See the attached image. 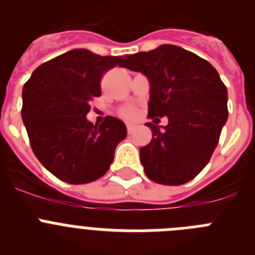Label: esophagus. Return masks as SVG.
<instances>
[{"mask_svg": "<svg viewBox=\"0 0 255 255\" xmlns=\"http://www.w3.org/2000/svg\"><path fill=\"white\" fill-rule=\"evenodd\" d=\"M126 128H128V134H131L135 129V125H132V124H128V126H126Z\"/></svg>", "mask_w": 255, "mask_h": 255, "instance_id": "1", "label": "esophagus"}]
</instances>
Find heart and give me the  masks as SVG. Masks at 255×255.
<instances>
[{"mask_svg": "<svg viewBox=\"0 0 255 255\" xmlns=\"http://www.w3.org/2000/svg\"><path fill=\"white\" fill-rule=\"evenodd\" d=\"M135 114H136V112H135V110H132V108H125L123 111V115L126 117H134Z\"/></svg>", "mask_w": 255, "mask_h": 255, "instance_id": "heart-1", "label": "heart"}]
</instances>
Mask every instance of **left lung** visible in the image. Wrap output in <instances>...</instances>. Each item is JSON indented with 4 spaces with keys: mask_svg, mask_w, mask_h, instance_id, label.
Listing matches in <instances>:
<instances>
[{
    "mask_svg": "<svg viewBox=\"0 0 255 255\" xmlns=\"http://www.w3.org/2000/svg\"><path fill=\"white\" fill-rule=\"evenodd\" d=\"M123 67L149 82L148 123L152 140L140 148L144 172L163 185H182L206 167L229 117L227 89L217 70L199 56L172 44L126 56Z\"/></svg>",
    "mask_w": 255,
    "mask_h": 255,
    "instance_id": "8db88e82",
    "label": "left lung"
}]
</instances>
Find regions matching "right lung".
I'll use <instances>...</instances> for the list:
<instances>
[{
    "mask_svg": "<svg viewBox=\"0 0 255 255\" xmlns=\"http://www.w3.org/2000/svg\"><path fill=\"white\" fill-rule=\"evenodd\" d=\"M116 65L123 58L71 49L37 67L24 84L21 117L31 149L62 181L76 185L102 177L126 138L120 119L107 116L101 125L87 119L89 102L101 96V76Z\"/></svg>",
    "mask_w": 255,
    "mask_h": 255,
    "instance_id": "1",
    "label": "right lung"
}]
</instances>
